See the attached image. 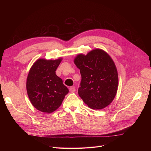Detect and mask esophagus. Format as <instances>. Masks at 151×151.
<instances>
[{
    "instance_id": "1",
    "label": "esophagus",
    "mask_w": 151,
    "mask_h": 151,
    "mask_svg": "<svg viewBox=\"0 0 151 151\" xmlns=\"http://www.w3.org/2000/svg\"><path fill=\"white\" fill-rule=\"evenodd\" d=\"M69 91L72 93H74V92H75V91H76V88L74 86H71L69 88Z\"/></svg>"
}]
</instances>
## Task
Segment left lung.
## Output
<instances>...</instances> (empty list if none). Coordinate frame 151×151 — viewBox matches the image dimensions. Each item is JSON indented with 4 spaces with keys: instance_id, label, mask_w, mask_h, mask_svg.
I'll list each match as a JSON object with an SVG mask.
<instances>
[{
    "instance_id": "obj_1",
    "label": "left lung",
    "mask_w": 151,
    "mask_h": 151,
    "mask_svg": "<svg viewBox=\"0 0 151 151\" xmlns=\"http://www.w3.org/2000/svg\"><path fill=\"white\" fill-rule=\"evenodd\" d=\"M74 63L80 69L78 94L88 106L101 109L110 104L117 93L118 77L112 58L104 50L94 49L86 55L79 54Z\"/></svg>"
}]
</instances>
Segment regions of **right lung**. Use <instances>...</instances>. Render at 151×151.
<instances>
[{"label": "right lung", "instance_id": "1", "mask_svg": "<svg viewBox=\"0 0 151 151\" xmlns=\"http://www.w3.org/2000/svg\"><path fill=\"white\" fill-rule=\"evenodd\" d=\"M62 61L40 58L31 67L26 89L31 104L38 110L52 113L60 107L68 89L55 71Z\"/></svg>", "mask_w": 151, "mask_h": 151}]
</instances>
